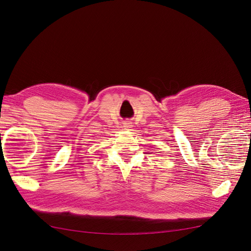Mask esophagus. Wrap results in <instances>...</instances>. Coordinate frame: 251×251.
I'll return each mask as SVG.
<instances>
[{"mask_svg":"<svg viewBox=\"0 0 251 251\" xmlns=\"http://www.w3.org/2000/svg\"><path fill=\"white\" fill-rule=\"evenodd\" d=\"M133 126H132V123L131 121H125V124H124V127L126 128V130H127V128H131Z\"/></svg>","mask_w":251,"mask_h":251,"instance_id":"esophagus-1","label":"esophagus"}]
</instances>
